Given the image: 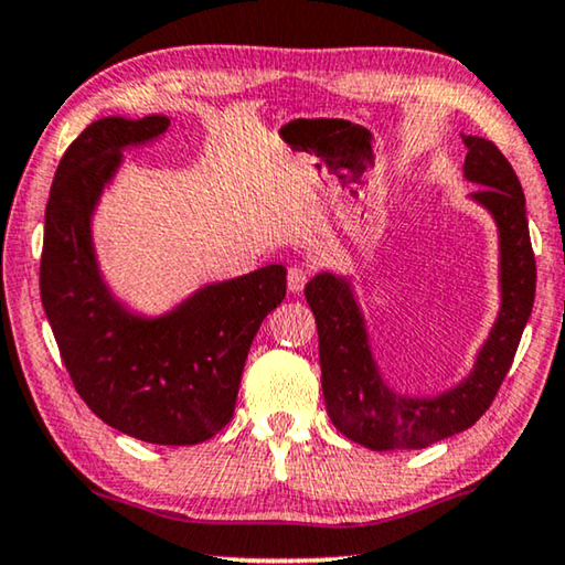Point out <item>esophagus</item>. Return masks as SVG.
I'll list each match as a JSON object with an SVG mask.
<instances>
[{
	"label": "esophagus",
	"instance_id": "34e87169",
	"mask_svg": "<svg viewBox=\"0 0 565 565\" xmlns=\"http://www.w3.org/2000/svg\"><path fill=\"white\" fill-rule=\"evenodd\" d=\"M306 282H308V273L302 267H298V265H292L290 269H288V290L290 292H302V288H306Z\"/></svg>",
	"mask_w": 565,
	"mask_h": 565
}]
</instances>
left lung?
Here are the masks:
<instances>
[{"label":"left lung","instance_id":"obj_1","mask_svg":"<svg viewBox=\"0 0 565 565\" xmlns=\"http://www.w3.org/2000/svg\"><path fill=\"white\" fill-rule=\"evenodd\" d=\"M463 178L481 185L469 199L497 224L500 236V313L473 359L471 372L438 395H405L390 387L372 354L370 331L351 277L323 269L306 285L318 326L321 387L331 423L372 451L425 448L471 428L510 372L535 300L525 193L510 162L484 137L463 135Z\"/></svg>","mask_w":565,"mask_h":565}]
</instances>
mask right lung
I'll use <instances>...</instances> for the list:
<instances>
[{
  "mask_svg": "<svg viewBox=\"0 0 565 565\" xmlns=\"http://www.w3.org/2000/svg\"><path fill=\"white\" fill-rule=\"evenodd\" d=\"M166 114L104 117L65 150L45 209L40 298L73 387L94 415L158 446H193L232 420L244 362L285 298L282 265L201 285L160 316L121 300L102 273L94 216L125 150L160 140Z\"/></svg>",
  "mask_w": 565,
  "mask_h": 565,
  "instance_id": "obj_1",
  "label": "right lung"
}]
</instances>
